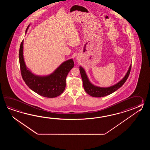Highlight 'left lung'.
<instances>
[{
	"instance_id": "1",
	"label": "left lung",
	"mask_w": 150,
	"mask_h": 150,
	"mask_svg": "<svg viewBox=\"0 0 150 150\" xmlns=\"http://www.w3.org/2000/svg\"><path fill=\"white\" fill-rule=\"evenodd\" d=\"M131 64L129 67L127 72L125 74V76L118 83H115L112 86L103 87L100 86H96L90 81L86 73V71L82 67L80 66L79 70L81 78L83 80V86L86 92L93 97L100 98L105 96H108L109 94L114 92L120 88L125 83L127 80L128 76L130 72Z\"/></svg>"
}]
</instances>
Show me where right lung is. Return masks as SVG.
<instances>
[{
	"label": "right lung",
	"instance_id": "obj_1",
	"mask_svg": "<svg viewBox=\"0 0 150 150\" xmlns=\"http://www.w3.org/2000/svg\"><path fill=\"white\" fill-rule=\"evenodd\" d=\"M30 25L25 30V34ZM20 66L23 80L33 91L40 96L52 98L60 96L66 86V78L70 71L74 67L73 59L65 61L55 70L47 76H40L33 74L27 67L23 57V40L20 47Z\"/></svg>",
	"mask_w": 150,
	"mask_h": 150
}]
</instances>
